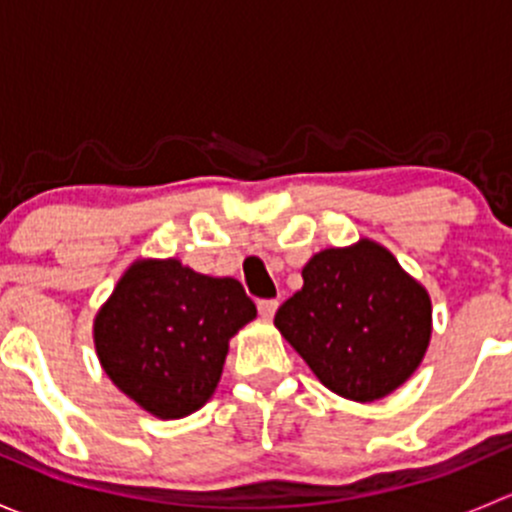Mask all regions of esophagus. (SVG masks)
<instances>
[{
	"label": "esophagus",
	"mask_w": 512,
	"mask_h": 512,
	"mask_svg": "<svg viewBox=\"0 0 512 512\" xmlns=\"http://www.w3.org/2000/svg\"><path fill=\"white\" fill-rule=\"evenodd\" d=\"M277 307H280V302H277V299H262V302H257V312H260V317L267 319V322L275 317Z\"/></svg>",
	"instance_id": "esophagus-1"
}]
</instances>
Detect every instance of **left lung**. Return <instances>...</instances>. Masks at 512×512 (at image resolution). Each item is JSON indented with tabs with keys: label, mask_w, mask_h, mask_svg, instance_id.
Returning a JSON list of instances; mask_svg holds the SVG:
<instances>
[{
	"label": "left lung",
	"mask_w": 512,
	"mask_h": 512,
	"mask_svg": "<svg viewBox=\"0 0 512 512\" xmlns=\"http://www.w3.org/2000/svg\"><path fill=\"white\" fill-rule=\"evenodd\" d=\"M275 327L319 381L369 404L414 376L431 344L428 289L369 237L309 257Z\"/></svg>",
	"instance_id": "8db88e82"
}]
</instances>
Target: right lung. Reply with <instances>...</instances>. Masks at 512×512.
Instances as JSON below:
<instances>
[{
    "label": "right lung",
    "instance_id": "obj_1",
    "mask_svg": "<svg viewBox=\"0 0 512 512\" xmlns=\"http://www.w3.org/2000/svg\"><path fill=\"white\" fill-rule=\"evenodd\" d=\"M255 317L232 277L200 275L178 257H138L98 307L94 347L108 379L168 421L208 404L230 339Z\"/></svg>",
    "mask_w": 512,
    "mask_h": 512
}]
</instances>
